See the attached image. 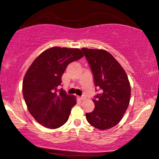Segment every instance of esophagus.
<instances>
[{
	"label": "esophagus",
	"mask_w": 159,
	"mask_h": 159,
	"mask_svg": "<svg viewBox=\"0 0 159 159\" xmlns=\"http://www.w3.org/2000/svg\"><path fill=\"white\" fill-rule=\"evenodd\" d=\"M86 98H85V96H81V97H79V99L81 101H83V100H84Z\"/></svg>",
	"instance_id": "esophagus-1"
}]
</instances>
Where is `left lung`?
<instances>
[{
	"mask_svg": "<svg viewBox=\"0 0 159 159\" xmlns=\"http://www.w3.org/2000/svg\"><path fill=\"white\" fill-rule=\"evenodd\" d=\"M93 74L95 87L101 93L93 99L95 109L86 113L87 121L97 129H110L119 123L129 104L131 88L119 63L104 49L82 48Z\"/></svg>",
	"mask_w": 159,
	"mask_h": 159,
	"instance_id": "1",
	"label": "left lung"
}]
</instances>
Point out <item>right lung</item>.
<instances>
[{
	"mask_svg": "<svg viewBox=\"0 0 159 159\" xmlns=\"http://www.w3.org/2000/svg\"><path fill=\"white\" fill-rule=\"evenodd\" d=\"M83 56L79 49L52 47L38 55L26 71L24 101L32 117L43 127L56 129L67 121L76 99L58 87L66 66Z\"/></svg>",
	"mask_w": 159,
	"mask_h": 159,
	"instance_id": "1",
	"label": "right lung"
}]
</instances>
